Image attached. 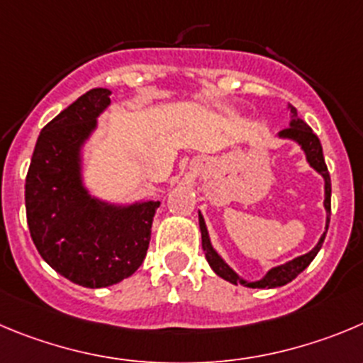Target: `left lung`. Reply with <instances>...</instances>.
Wrapping results in <instances>:
<instances>
[{
	"label": "left lung",
	"instance_id": "8db88e82",
	"mask_svg": "<svg viewBox=\"0 0 363 363\" xmlns=\"http://www.w3.org/2000/svg\"><path fill=\"white\" fill-rule=\"evenodd\" d=\"M290 109V127L281 130L279 138L281 140H290L296 141L297 145L301 147V150L304 152L306 155L308 164L313 168L317 174L323 175L324 179V209H326V231L323 233L320 240L317 242V245L310 250V252L303 254V256H297V258L290 259V262L283 263V265L272 267L262 279L258 281H247L243 277H240L228 263L223 262V258L213 249L211 240H209V233L208 228H206L204 216L202 213L199 211V225H201V235H202V249L206 252V259H208L209 267L213 269V272L216 276H220L222 279L229 281L233 284H243L247 289H277V286H283V284L290 283L292 279H296L311 262L317 256V252L323 247L324 238H326L328 233V225H330V215H331V179H330V172H328V166L324 162V155H323V145H320L319 138L313 134L310 127L297 116V109L289 105Z\"/></svg>",
	"mask_w": 363,
	"mask_h": 363
}]
</instances>
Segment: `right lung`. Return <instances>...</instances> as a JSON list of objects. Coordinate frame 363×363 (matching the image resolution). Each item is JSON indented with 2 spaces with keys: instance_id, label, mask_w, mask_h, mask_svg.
Returning <instances> with one entry per match:
<instances>
[{
  "instance_id": "add662e5",
  "label": "right lung",
  "mask_w": 363,
  "mask_h": 363,
  "mask_svg": "<svg viewBox=\"0 0 363 363\" xmlns=\"http://www.w3.org/2000/svg\"><path fill=\"white\" fill-rule=\"evenodd\" d=\"M111 91H87L37 138L25 184L26 220L40 258L86 289H104L140 269L161 202L114 204L84 184L82 148L111 105Z\"/></svg>"
}]
</instances>
